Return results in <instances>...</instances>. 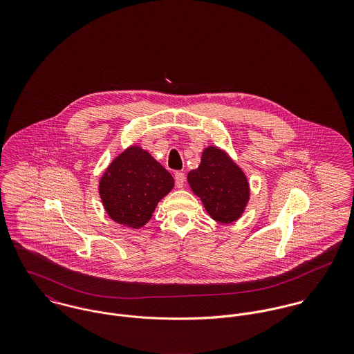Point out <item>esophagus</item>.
Returning a JSON list of instances; mask_svg holds the SVG:
<instances>
[{"mask_svg": "<svg viewBox=\"0 0 354 354\" xmlns=\"http://www.w3.org/2000/svg\"><path fill=\"white\" fill-rule=\"evenodd\" d=\"M174 180H176V185L177 188H183L185 184V174L181 171H176L174 173Z\"/></svg>", "mask_w": 354, "mask_h": 354, "instance_id": "34e87169", "label": "esophagus"}]
</instances>
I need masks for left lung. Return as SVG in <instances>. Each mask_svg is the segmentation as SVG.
Segmentation results:
<instances>
[{
    "label": "left lung",
    "mask_w": 354,
    "mask_h": 354,
    "mask_svg": "<svg viewBox=\"0 0 354 354\" xmlns=\"http://www.w3.org/2000/svg\"><path fill=\"white\" fill-rule=\"evenodd\" d=\"M187 178L208 215L216 222H236L250 202L247 176L218 147L204 149L199 167L191 170Z\"/></svg>",
    "instance_id": "left-lung-1"
}]
</instances>
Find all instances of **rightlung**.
Returning <instances> with one entry per match:
<instances>
[{
	"label": "right lung",
	"instance_id": "obj_1",
	"mask_svg": "<svg viewBox=\"0 0 354 354\" xmlns=\"http://www.w3.org/2000/svg\"><path fill=\"white\" fill-rule=\"evenodd\" d=\"M173 187L171 174L150 152L131 146L103 173L100 195L107 215L114 222L140 229L151 219L156 204Z\"/></svg>",
	"mask_w": 354,
	"mask_h": 354
}]
</instances>
